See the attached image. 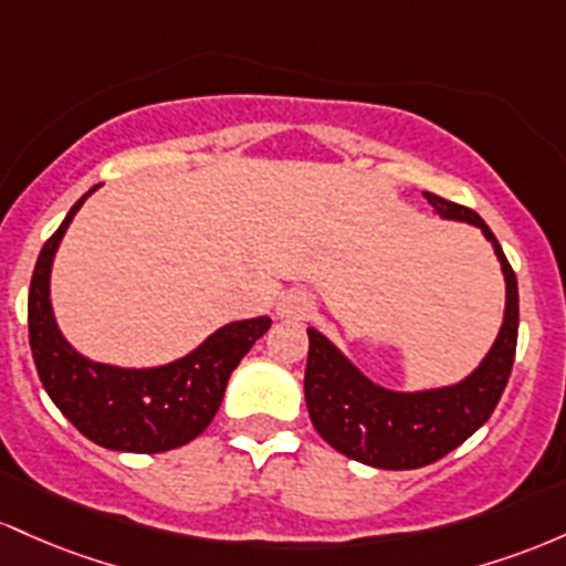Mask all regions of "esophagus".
Here are the masks:
<instances>
[{"instance_id":"esophagus-1","label":"esophagus","mask_w":566,"mask_h":566,"mask_svg":"<svg viewBox=\"0 0 566 566\" xmlns=\"http://www.w3.org/2000/svg\"><path fill=\"white\" fill-rule=\"evenodd\" d=\"M313 310L315 302L307 291H289L277 302V315L285 317V321H304V317L313 315Z\"/></svg>"}]
</instances>
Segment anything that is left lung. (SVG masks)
<instances>
[{
	"instance_id": "obj_1",
	"label": "left lung",
	"mask_w": 566,
	"mask_h": 566,
	"mask_svg": "<svg viewBox=\"0 0 566 566\" xmlns=\"http://www.w3.org/2000/svg\"><path fill=\"white\" fill-rule=\"evenodd\" d=\"M438 216L468 221L494 245L505 275V321L497 342L481 366L460 385L422 392H392L374 385L315 328H307L310 350L304 368V401L310 420L336 452L382 471L430 465L468 441L500 403L518 339V283L497 238L479 213L452 200L424 192Z\"/></svg>"
}]
</instances>
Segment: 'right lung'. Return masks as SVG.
<instances>
[{
  "mask_svg": "<svg viewBox=\"0 0 566 566\" xmlns=\"http://www.w3.org/2000/svg\"><path fill=\"white\" fill-rule=\"evenodd\" d=\"M87 195L74 202L59 230L42 245L31 275L29 345L36 374L61 415L98 447L136 454L168 452L198 438L211 424L234 366L266 334L272 321L251 317L227 323L198 350L157 368H117L82 358L55 326L50 266L63 232Z\"/></svg>",
  "mask_w": 566,
  "mask_h": 566,
  "instance_id": "add662e5",
  "label": "right lung"
}]
</instances>
